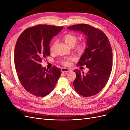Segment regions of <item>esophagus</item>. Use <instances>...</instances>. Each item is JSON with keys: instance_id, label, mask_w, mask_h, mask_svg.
<instances>
[{"instance_id": "34e87169", "label": "esophagus", "mask_w": 130, "mask_h": 130, "mask_svg": "<svg viewBox=\"0 0 130 130\" xmlns=\"http://www.w3.org/2000/svg\"><path fill=\"white\" fill-rule=\"evenodd\" d=\"M70 69H68V68H61V71L62 73H67L68 72H69L70 71Z\"/></svg>"}]
</instances>
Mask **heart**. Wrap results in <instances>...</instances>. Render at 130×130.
Wrapping results in <instances>:
<instances>
[{
    "label": "heart",
    "mask_w": 130,
    "mask_h": 130,
    "mask_svg": "<svg viewBox=\"0 0 130 130\" xmlns=\"http://www.w3.org/2000/svg\"><path fill=\"white\" fill-rule=\"evenodd\" d=\"M62 40L63 41L67 44L70 47L74 46V50L75 52L78 54H82L87 48V44L86 42L82 41L76 44L77 41V37L76 35L73 34H66L64 35L62 37ZM56 44L55 40H53L50 43V51L51 52H54ZM74 60L73 57H69L68 58L63 59L61 61V63L65 66H69L72 63V62Z\"/></svg>",
    "instance_id": "b5f03b06"
}]
</instances>
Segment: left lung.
I'll list each match as a JSON object with an SVG mask.
<instances>
[{
	"label": "left lung",
	"mask_w": 130,
	"mask_h": 130,
	"mask_svg": "<svg viewBox=\"0 0 130 130\" xmlns=\"http://www.w3.org/2000/svg\"><path fill=\"white\" fill-rule=\"evenodd\" d=\"M72 30L80 31L87 37V47L77 66H86L87 73L75 69L76 77L74 87L84 97L95 95L103 89L109 79L112 69V49L107 36L99 29L86 24L68 27Z\"/></svg>",
	"instance_id": "obj_1"
}]
</instances>
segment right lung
<instances>
[{"instance_id":"add662e5","label":"right lung","mask_w":130,"mask_h":130,"mask_svg":"<svg viewBox=\"0 0 130 130\" xmlns=\"http://www.w3.org/2000/svg\"><path fill=\"white\" fill-rule=\"evenodd\" d=\"M63 26L37 25L19 36L15 46V68L22 85L32 95L44 97L52 92L61 74L60 68L42 67V60L50 55L49 43Z\"/></svg>"}]
</instances>
